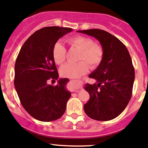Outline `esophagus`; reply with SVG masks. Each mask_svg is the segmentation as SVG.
Masks as SVG:
<instances>
[{"mask_svg": "<svg viewBox=\"0 0 148 148\" xmlns=\"http://www.w3.org/2000/svg\"><path fill=\"white\" fill-rule=\"evenodd\" d=\"M71 82H73L76 83V84H77V85H78V86L81 85V84H82V82H81V81H77V80H71ZM76 91H77V90H76Z\"/></svg>", "mask_w": 148, "mask_h": 148, "instance_id": "obj_1", "label": "esophagus"}]
</instances>
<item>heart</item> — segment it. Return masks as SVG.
Wrapping results in <instances>:
<instances>
[{"label": "heart", "mask_w": 148, "mask_h": 148, "mask_svg": "<svg viewBox=\"0 0 148 148\" xmlns=\"http://www.w3.org/2000/svg\"><path fill=\"white\" fill-rule=\"evenodd\" d=\"M71 46L80 50L77 63H66L61 67L60 74L62 77L77 78L87 72L89 64L90 67H96L103 58V50L101 46L94 43L91 38L82 36H76L67 39ZM66 50L60 41H57L53 45V57L56 64H61L65 61Z\"/></svg>", "instance_id": "b5f03b06"}]
</instances>
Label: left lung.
Instances as JSON below:
<instances>
[{
    "label": "left lung",
    "mask_w": 148,
    "mask_h": 148,
    "mask_svg": "<svg viewBox=\"0 0 148 148\" xmlns=\"http://www.w3.org/2000/svg\"><path fill=\"white\" fill-rule=\"evenodd\" d=\"M95 37L103 50L100 64L89 77L96 80L86 84L90 98L84 106L88 116L98 121L112 120L122 112L132 95L135 71L127 48L114 36L98 29L77 31Z\"/></svg>",
    "instance_id": "1"
}]
</instances>
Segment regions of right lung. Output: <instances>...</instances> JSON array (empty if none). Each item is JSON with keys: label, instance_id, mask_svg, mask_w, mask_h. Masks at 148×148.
<instances>
[{"label": "right lung", "instance_id": "obj_1", "mask_svg": "<svg viewBox=\"0 0 148 148\" xmlns=\"http://www.w3.org/2000/svg\"><path fill=\"white\" fill-rule=\"evenodd\" d=\"M72 32L67 27H48L36 31L21 48L14 66L15 90L21 104L34 118L52 121L64 114L71 92L68 79H60L53 57V48L60 38Z\"/></svg>", "mask_w": 148, "mask_h": 148}]
</instances>
